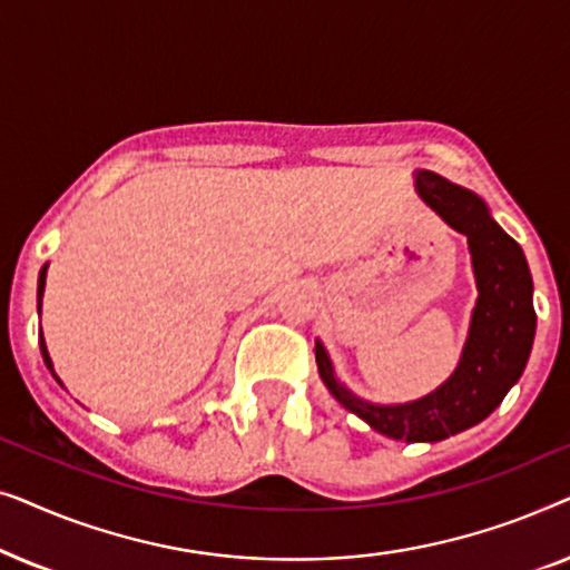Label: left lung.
<instances>
[{
	"mask_svg": "<svg viewBox=\"0 0 570 570\" xmlns=\"http://www.w3.org/2000/svg\"><path fill=\"white\" fill-rule=\"evenodd\" d=\"M415 186L420 199L470 244L478 301L456 371L415 402L373 404L340 384L318 340L316 365L334 400L373 431L394 441L433 443L478 425L503 402L532 353L537 314L524 252L493 220L485 202L433 170H417Z\"/></svg>",
	"mask_w": 570,
	"mask_h": 570,
	"instance_id": "obj_1",
	"label": "left lung"
}]
</instances>
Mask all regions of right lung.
Returning <instances> with one entry per match:
<instances>
[{
  "instance_id": "obj_1",
  "label": "right lung",
  "mask_w": 570,
  "mask_h": 570,
  "mask_svg": "<svg viewBox=\"0 0 570 570\" xmlns=\"http://www.w3.org/2000/svg\"><path fill=\"white\" fill-rule=\"evenodd\" d=\"M46 269H49V264H43L41 275H38V314H41V298H43V287H46ZM38 340H41V355H43L46 368H49V371H51V376L57 379V373H53V363H51V357H49V350H46L43 334H38ZM57 381H59V379H57ZM59 384H61V381H59Z\"/></svg>"
}]
</instances>
